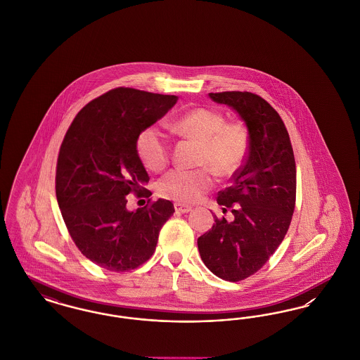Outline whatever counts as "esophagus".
<instances>
[{"mask_svg":"<svg viewBox=\"0 0 360 360\" xmlns=\"http://www.w3.org/2000/svg\"><path fill=\"white\" fill-rule=\"evenodd\" d=\"M174 207H175V210L178 213H188V212L191 210V206L185 205V204H175Z\"/></svg>","mask_w":360,"mask_h":360,"instance_id":"obj_1","label":"esophagus"}]
</instances>
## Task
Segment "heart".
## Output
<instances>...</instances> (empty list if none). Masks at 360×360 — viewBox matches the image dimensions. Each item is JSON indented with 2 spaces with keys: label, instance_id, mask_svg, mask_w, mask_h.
Here are the masks:
<instances>
[{
  "label": "heart",
  "instance_id": "obj_1",
  "mask_svg": "<svg viewBox=\"0 0 360 360\" xmlns=\"http://www.w3.org/2000/svg\"><path fill=\"white\" fill-rule=\"evenodd\" d=\"M170 128L182 136L201 143L197 170H172L158 182V193L163 198L178 202H194L213 188L214 172L226 178L239 172L245 160L250 137L240 122H226L223 113L209 108H194L181 115ZM136 153L150 172L163 170L170 162V146L165 134L148 127L136 139Z\"/></svg>",
  "mask_w": 360,
  "mask_h": 360
}]
</instances>
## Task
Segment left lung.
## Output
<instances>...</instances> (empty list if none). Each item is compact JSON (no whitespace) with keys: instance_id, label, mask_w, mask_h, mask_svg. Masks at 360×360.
Returning a JSON list of instances; mask_svg holds the SVG:
<instances>
[{"instance_id":"obj_1","label":"left lung","mask_w":360,"mask_h":360,"mask_svg":"<svg viewBox=\"0 0 360 360\" xmlns=\"http://www.w3.org/2000/svg\"><path fill=\"white\" fill-rule=\"evenodd\" d=\"M232 106L248 128L250 146L232 185L217 202L231 209L233 221L216 217L198 238L206 267L219 278L239 282L259 271L285 239L295 207V160L289 132L274 108L250 91L209 93Z\"/></svg>"}]
</instances>
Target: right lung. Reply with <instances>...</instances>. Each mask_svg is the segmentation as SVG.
<instances>
[{
    "mask_svg": "<svg viewBox=\"0 0 360 360\" xmlns=\"http://www.w3.org/2000/svg\"><path fill=\"white\" fill-rule=\"evenodd\" d=\"M166 96L116 87L85 105L62 141L55 176L58 205L78 250L109 271H129L153 257L159 232L172 216L167 200L126 209L131 192L150 198V181L136 153L141 131L176 103Z\"/></svg>",
    "mask_w": 360,
    "mask_h": 360,
    "instance_id": "right-lung-1",
    "label": "right lung"
}]
</instances>
